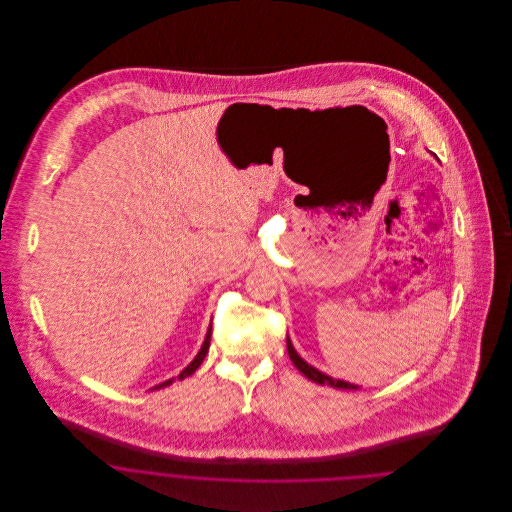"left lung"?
Instances as JSON below:
<instances>
[{
    "mask_svg": "<svg viewBox=\"0 0 512 512\" xmlns=\"http://www.w3.org/2000/svg\"><path fill=\"white\" fill-rule=\"evenodd\" d=\"M288 353H290V359H292L293 365L297 366V370L303 372L309 380H313V382H317V384H328V386H332V388H341V390H357L355 384H347V382H341V380H334V378L322 374L317 368L307 365V363L295 353L290 338H288Z\"/></svg>",
    "mask_w": 512,
    "mask_h": 512,
    "instance_id": "1",
    "label": "left lung"
}]
</instances>
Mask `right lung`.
I'll list each match as a JSON object with an SVG mask.
<instances>
[{
    "mask_svg": "<svg viewBox=\"0 0 512 512\" xmlns=\"http://www.w3.org/2000/svg\"><path fill=\"white\" fill-rule=\"evenodd\" d=\"M211 326H209V332H207V338L203 341V345H201V349H199V353H197V357H195L194 361L190 363V365L186 366L180 374H178V380H184L186 376H192L195 370H197V366L203 363V359H205V355H207V351H209V345H211ZM172 384V380H167V382H163V384H159V386H155V390H159V388H165V386H169Z\"/></svg>",
    "mask_w": 512,
    "mask_h": 512,
    "instance_id": "add662e5",
    "label": "right lung"
}]
</instances>
